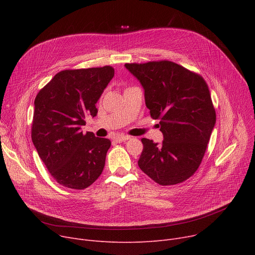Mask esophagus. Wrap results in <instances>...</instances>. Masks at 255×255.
I'll return each instance as SVG.
<instances>
[{
    "label": "esophagus",
    "instance_id": "34e87169",
    "mask_svg": "<svg viewBox=\"0 0 255 255\" xmlns=\"http://www.w3.org/2000/svg\"><path fill=\"white\" fill-rule=\"evenodd\" d=\"M130 139V136H126V135H118L115 137V141L116 142H123Z\"/></svg>",
    "mask_w": 255,
    "mask_h": 255
}]
</instances>
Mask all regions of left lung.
<instances>
[{
    "label": "left lung",
    "instance_id": "obj_1",
    "mask_svg": "<svg viewBox=\"0 0 255 255\" xmlns=\"http://www.w3.org/2000/svg\"><path fill=\"white\" fill-rule=\"evenodd\" d=\"M144 90L145 105L163 133L161 144L141 138L139 168L162 186L192 177L205 156L216 123L209 87L202 75L173 62L126 63Z\"/></svg>",
    "mask_w": 255,
    "mask_h": 255
}]
</instances>
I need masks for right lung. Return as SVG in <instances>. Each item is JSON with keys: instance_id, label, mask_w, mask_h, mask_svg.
Here are the masks:
<instances>
[{"instance_id": "right-lung-1", "label": "right lung", "mask_w": 255, "mask_h": 255, "mask_svg": "<svg viewBox=\"0 0 255 255\" xmlns=\"http://www.w3.org/2000/svg\"><path fill=\"white\" fill-rule=\"evenodd\" d=\"M115 75L112 66L60 71L39 91L34 102L32 140L60 185L86 189L103 170L111 140L83 133L86 118Z\"/></svg>"}]
</instances>
